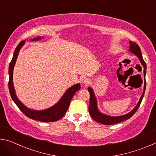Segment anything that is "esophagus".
Segmentation results:
<instances>
[{"mask_svg":"<svg viewBox=\"0 0 156 156\" xmlns=\"http://www.w3.org/2000/svg\"><path fill=\"white\" fill-rule=\"evenodd\" d=\"M81 83L84 84V85H88V84L90 83V80H89V78H88L83 77L81 79Z\"/></svg>","mask_w":156,"mask_h":156,"instance_id":"esophagus-1","label":"esophagus"}]
</instances>
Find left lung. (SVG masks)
<instances>
[{"instance_id": "left-lung-1", "label": "left lung", "mask_w": 156, "mask_h": 156, "mask_svg": "<svg viewBox=\"0 0 156 156\" xmlns=\"http://www.w3.org/2000/svg\"><path fill=\"white\" fill-rule=\"evenodd\" d=\"M129 51L132 54L135 55L138 58V59L140 62L141 65L143 67V73H144V90L143 93H142V96L140 98L138 104L136 105V106L132 109L131 112L126 113L125 115H118V116H112L109 115L105 113H102L98 109V101L96 95H95L94 89L91 87H88V91L90 94V100H89V114L91 116V118H93L94 120H96V122L103 124V125H114V124L122 122L124 120H126L130 118L134 113L136 112V111L140 105V103L142 100V98L144 97L145 88H146V80H145V76H146V70H147V65L146 62L144 61L143 58H142V55L140 51V48L136 43L132 41H129Z\"/></svg>"}]
</instances>
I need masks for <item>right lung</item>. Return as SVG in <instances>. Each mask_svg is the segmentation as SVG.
<instances>
[{
    "label": "right lung",
    "mask_w": 156,
    "mask_h": 156,
    "mask_svg": "<svg viewBox=\"0 0 156 156\" xmlns=\"http://www.w3.org/2000/svg\"><path fill=\"white\" fill-rule=\"evenodd\" d=\"M43 38V37L38 36L35 38L31 39V41H38ZM25 43V40L18 44V46L15 49V51L13 55V58L11 62L9 63V90L10 95L12 100H14L15 104L17 105L18 107L19 108L20 110L25 115H27L28 118L31 119L41 121L43 122H55L60 120L62 118L63 116L65 115L66 112L69 106L70 102L72 100V98L75 94L76 91L80 90L81 87L80 83H76L73 84V86L70 87L68 88L67 90L60 98V99L58 101L56 104L50 107L47 109H43V110H35L30 109L26 107L25 105L18 98L16 94V91L14 86V83H13V73H14V65L16 62L17 58L19 54L20 49L24 46Z\"/></svg>",
    "instance_id": "right-lung-1"
}]
</instances>
